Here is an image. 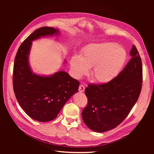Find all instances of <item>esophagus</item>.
<instances>
[{
	"mask_svg": "<svg viewBox=\"0 0 154 154\" xmlns=\"http://www.w3.org/2000/svg\"><path fill=\"white\" fill-rule=\"evenodd\" d=\"M79 91L80 92H83L85 91V87L83 85H80L79 87Z\"/></svg>",
	"mask_w": 154,
	"mask_h": 154,
	"instance_id": "esophagus-1",
	"label": "esophagus"
}]
</instances>
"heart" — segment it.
Wrapping results in <instances>:
<instances>
[{"mask_svg": "<svg viewBox=\"0 0 154 154\" xmlns=\"http://www.w3.org/2000/svg\"><path fill=\"white\" fill-rule=\"evenodd\" d=\"M125 48L113 42L92 44L84 48L78 56L72 57L70 68L76 79L91 75L95 81L106 84L114 79L120 72L127 59Z\"/></svg>", "mask_w": 154, "mask_h": 154, "instance_id": "1", "label": "heart"}]
</instances>
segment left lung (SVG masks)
Masks as SVG:
<instances>
[{
  "label": "left lung",
  "mask_w": 154,
  "mask_h": 154,
  "mask_svg": "<svg viewBox=\"0 0 154 154\" xmlns=\"http://www.w3.org/2000/svg\"><path fill=\"white\" fill-rule=\"evenodd\" d=\"M132 58L112 81L89 84L85 90L88 103L82 112L85 125L93 131L104 132L117 127L139 99L142 84V64L135 45Z\"/></svg>",
  "instance_id": "1"
}]
</instances>
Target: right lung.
<instances>
[{"label":"right lung","instance_id":"1","mask_svg":"<svg viewBox=\"0 0 154 154\" xmlns=\"http://www.w3.org/2000/svg\"><path fill=\"white\" fill-rule=\"evenodd\" d=\"M59 30L42 27L35 30L19 47L13 70L14 91L20 106L38 122L55 119L67 100L78 92L79 82L64 71L42 76L32 72L29 57L32 41L42 37L58 35ZM65 61L64 63H66Z\"/></svg>","mask_w":154,"mask_h":154}]
</instances>
